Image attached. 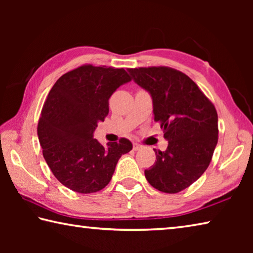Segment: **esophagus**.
Wrapping results in <instances>:
<instances>
[{
	"mask_svg": "<svg viewBox=\"0 0 253 253\" xmlns=\"http://www.w3.org/2000/svg\"><path fill=\"white\" fill-rule=\"evenodd\" d=\"M142 145L140 144H137V143H134L132 144V148H134V151H139V149H142Z\"/></svg>",
	"mask_w": 253,
	"mask_h": 253,
	"instance_id": "esophagus-1",
	"label": "esophagus"
}]
</instances>
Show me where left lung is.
Returning <instances> with one entry per match:
<instances>
[{"mask_svg":"<svg viewBox=\"0 0 253 253\" xmlns=\"http://www.w3.org/2000/svg\"><path fill=\"white\" fill-rule=\"evenodd\" d=\"M135 83L151 93L154 121L161 124L166 151L145 177L156 190L178 193L209 168L217 144V113L211 100L190 77L169 67L129 68Z\"/></svg>","mask_w":253,"mask_h":253,"instance_id":"obj_1","label":"left lung"}]
</instances>
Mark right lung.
<instances>
[{
    "label": "right lung",
    "mask_w": 253,
    "mask_h": 253,
    "mask_svg": "<svg viewBox=\"0 0 253 253\" xmlns=\"http://www.w3.org/2000/svg\"><path fill=\"white\" fill-rule=\"evenodd\" d=\"M131 78L114 67L84 65L62 75L51 88L38 124L42 153L55 178L81 194L110 182L117 162L131 151L127 138L107 146L92 138L109 113V98Z\"/></svg>",
    "instance_id": "obj_1"
}]
</instances>
